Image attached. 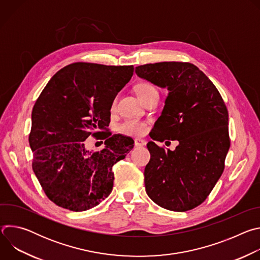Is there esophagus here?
<instances>
[{
  "mask_svg": "<svg viewBox=\"0 0 260 260\" xmlns=\"http://www.w3.org/2000/svg\"><path fill=\"white\" fill-rule=\"evenodd\" d=\"M146 145V142L144 140H141V139H136L135 140V146L136 147H141V146H145Z\"/></svg>",
  "mask_w": 260,
  "mask_h": 260,
  "instance_id": "1",
  "label": "esophagus"
}]
</instances>
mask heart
Wrapping results in <instances>:
<instances>
[{
  "label": "heart",
  "instance_id": "1",
  "mask_svg": "<svg viewBox=\"0 0 260 260\" xmlns=\"http://www.w3.org/2000/svg\"><path fill=\"white\" fill-rule=\"evenodd\" d=\"M136 91L139 98L144 101L148 96H150L154 93H157L156 88L148 82H140L136 85ZM116 108V99L113 100L112 104H111V110H114ZM147 123L145 121L137 120V119H126L123 122H121L117 129L120 134L125 136H132V137H139L143 136L147 132Z\"/></svg>",
  "mask_w": 260,
  "mask_h": 260
}]
</instances>
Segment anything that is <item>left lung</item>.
<instances>
[{"label": "left lung", "mask_w": 260, "mask_h": 260, "mask_svg": "<svg viewBox=\"0 0 260 260\" xmlns=\"http://www.w3.org/2000/svg\"><path fill=\"white\" fill-rule=\"evenodd\" d=\"M136 73L170 91L150 137L179 142L174 151L152 141L147 144L151 158L144 172L146 192L167 210H191L206 201L224 171L231 146L225 103L190 62L147 63Z\"/></svg>", "instance_id": "obj_1"}]
</instances>
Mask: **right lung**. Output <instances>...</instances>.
Masks as SVG:
<instances>
[{
    "label": "right lung",
    "instance_id": "right-lung-1",
    "mask_svg": "<svg viewBox=\"0 0 260 260\" xmlns=\"http://www.w3.org/2000/svg\"><path fill=\"white\" fill-rule=\"evenodd\" d=\"M134 66L74 62L49 80L31 112L32 171L47 198L70 211H86L112 191L113 166L133 149L129 137L111 134V104L131 80ZM105 140L85 149L89 136Z\"/></svg>",
    "mask_w": 260,
    "mask_h": 260
}]
</instances>
